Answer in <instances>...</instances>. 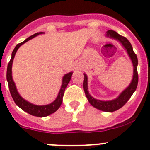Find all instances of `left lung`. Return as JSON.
Returning <instances> with one entry per match:
<instances>
[{"instance_id":"left-lung-1","label":"left lung","mask_w":150,"mask_h":150,"mask_svg":"<svg viewBox=\"0 0 150 150\" xmlns=\"http://www.w3.org/2000/svg\"><path fill=\"white\" fill-rule=\"evenodd\" d=\"M106 36L110 37V38L116 39L118 42H120L124 46V48L126 49L127 52L128 54L129 57L132 61L133 66H134V75H133L132 81L130 83L128 87L125 89L123 91L121 94L119 95V96L116 98L115 99L111 101H101L98 99H96L93 97L90 96L88 91V83H87V76L86 74H84V81H83V89L85 92L86 96L88 98V101L93 107L96 108L103 112H112L115 111H117L119 108L125 105L127 103V102L130 99L133 93L135 92L137 87L138 84V74H137V64H138V60L136 54L134 53V50H133L132 45L130 44L127 38L122 36V35H119L118 33H116L113 30H108L107 32Z\"/></svg>"}]
</instances>
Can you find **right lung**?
<instances>
[{"mask_svg": "<svg viewBox=\"0 0 150 150\" xmlns=\"http://www.w3.org/2000/svg\"><path fill=\"white\" fill-rule=\"evenodd\" d=\"M42 33H44L41 32V33H35L34 35H31L30 37L26 38L23 42L16 45V46L15 47V48H14L12 52L11 59L10 61V62H9L8 65H7V83H8L9 89H10V92H11V96H12L13 99V101L16 104V105L19 106L21 109L23 110L24 112L29 113V115L41 117H46V116H48V115H51V114L54 113V112H55L60 108V106H61V103H62L63 96H64V90L66 89L67 84L69 83V82H70L73 74V72H70L68 74H65L62 80V85H61L59 93L57 95V97L56 98L55 100L53 102H52V103H50V104L45 105H33L32 103H30V102L25 101L24 98H23L20 96V94L18 93L17 89L16 88V85L14 83L12 78V64L14 56L16 54V51L18 50V48H20L22 45L24 44L25 42H28L30 39H32V38H33L34 37L37 36L39 34H42Z\"/></svg>", "mask_w": 150, "mask_h": 150, "instance_id": "1", "label": "right lung"}]
</instances>
